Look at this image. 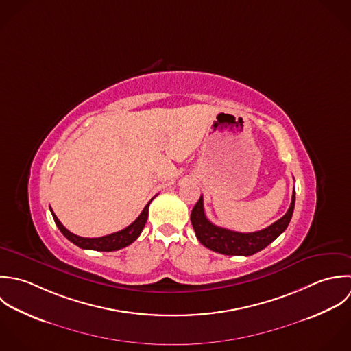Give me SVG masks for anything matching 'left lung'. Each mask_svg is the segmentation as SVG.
<instances>
[{
    "label": "left lung",
    "mask_w": 351,
    "mask_h": 351,
    "mask_svg": "<svg viewBox=\"0 0 351 351\" xmlns=\"http://www.w3.org/2000/svg\"><path fill=\"white\" fill-rule=\"evenodd\" d=\"M295 191H293L291 204L287 213L275 223L254 233H238L211 223L204 214L203 196H200L199 202L192 210L191 222L197 239L206 247L228 256H250L263 250L287 229L293 217Z\"/></svg>",
    "instance_id": "8db88e82"
}]
</instances>
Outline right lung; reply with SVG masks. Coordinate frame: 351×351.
I'll return each mask as SVG.
<instances>
[{
    "label": "right lung",
    "instance_id": "obj_1",
    "mask_svg": "<svg viewBox=\"0 0 351 351\" xmlns=\"http://www.w3.org/2000/svg\"><path fill=\"white\" fill-rule=\"evenodd\" d=\"M151 202H152V199L144 207V210L137 217V219L133 223H130L128 228L122 229L121 232H117V233L109 234V235H104V237H98V238H84V237L71 233L58 221V218L56 217V214L53 213L51 208H50V211L53 214L54 222H56L57 228L60 229V232L64 234L71 242L77 245L79 247L91 249V250H101V252H112V250L122 249V247L130 245L134 239H137V237L140 235V233L144 229V226H145V222H147V218H148V207H149Z\"/></svg>",
    "mask_w": 351,
    "mask_h": 351
}]
</instances>
